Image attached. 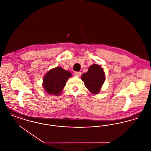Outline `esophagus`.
<instances>
[{"mask_svg":"<svg viewBox=\"0 0 151 151\" xmlns=\"http://www.w3.org/2000/svg\"><path fill=\"white\" fill-rule=\"evenodd\" d=\"M74 75H75L76 76L79 77V76H80V75H81V72H74Z\"/></svg>","mask_w":151,"mask_h":151,"instance_id":"1","label":"esophagus"}]
</instances>
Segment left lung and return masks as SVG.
Listing matches in <instances>:
<instances>
[{
	"label": "left lung",
	"instance_id": "obj_1",
	"mask_svg": "<svg viewBox=\"0 0 151 151\" xmlns=\"http://www.w3.org/2000/svg\"><path fill=\"white\" fill-rule=\"evenodd\" d=\"M81 79L91 93L98 94L104 83L105 73L100 65L93 64L89 67L87 72L82 75Z\"/></svg>",
	"mask_w": 151,
	"mask_h": 151
}]
</instances>
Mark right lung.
I'll list each match as a JSON object with an SVG mask.
<instances>
[{
  "label": "right lung",
  "instance_id": "right-lung-1",
  "mask_svg": "<svg viewBox=\"0 0 151 151\" xmlns=\"http://www.w3.org/2000/svg\"><path fill=\"white\" fill-rule=\"evenodd\" d=\"M71 75L70 72L57 67L45 74L43 79V88L48 94L59 96Z\"/></svg>",
  "mask_w": 151,
  "mask_h": 151
}]
</instances>
